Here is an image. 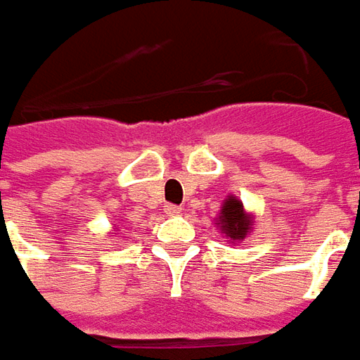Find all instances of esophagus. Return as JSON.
<instances>
[{
	"instance_id": "34e87169",
	"label": "esophagus",
	"mask_w": 360,
	"mask_h": 360,
	"mask_svg": "<svg viewBox=\"0 0 360 360\" xmlns=\"http://www.w3.org/2000/svg\"><path fill=\"white\" fill-rule=\"evenodd\" d=\"M165 212H167V214H179L181 212V207H177V205H165Z\"/></svg>"
}]
</instances>
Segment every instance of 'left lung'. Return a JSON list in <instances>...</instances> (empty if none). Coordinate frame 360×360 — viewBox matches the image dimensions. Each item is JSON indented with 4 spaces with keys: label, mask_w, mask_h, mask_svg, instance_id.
Instances as JSON below:
<instances>
[{
    "label": "left lung",
    "mask_w": 360,
    "mask_h": 360,
    "mask_svg": "<svg viewBox=\"0 0 360 360\" xmlns=\"http://www.w3.org/2000/svg\"><path fill=\"white\" fill-rule=\"evenodd\" d=\"M217 224L221 226V231L231 240H242L248 234V231H250V219L244 214L242 202L240 200L232 199V197L224 202Z\"/></svg>",
    "instance_id": "obj_1"
}]
</instances>
